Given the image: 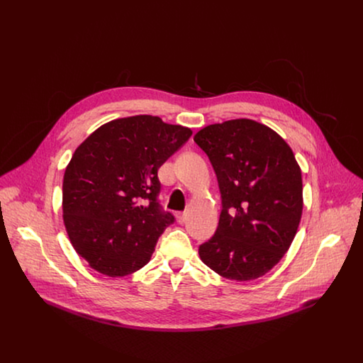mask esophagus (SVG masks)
<instances>
[{
    "label": "esophagus",
    "mask_w": 363,
    "mask_h": 363,
    "mask_svg": "<svg viewBox=\"0 0 363 363\" xmlns=\"http://www.w3.org/2000/svg\"><path fill=\"white\" fill-rule=\"evenodd\" d=\"M177 218H178V223L179 224H182V223H185L186 221V213L184 212V213H178L177 215Z\"/></svg>",
    "instance_id": "1"
}]
</instances>
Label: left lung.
Wrapping results in <instances>:
<instances>
[{
	"mask_svg": "<svg viewBox=\"0 0 363 363\" xmlns=\"http://www.w3.org/2000/svg\"><path fill=\"white\" fill-rule=\"evenodd\" d=\"M209 157L223 199L215 235L199 247L220 277H264L288 252L303 213L301 169L290 145L252 119L209 125L195 138Z\"/></svg>",
	"mask_w": 363,
	"mask_h": 363,
	"instance_id": "left-lung-1",
	"label": "left lung"
}]
</instances>
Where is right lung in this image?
<instances>
[{
  "label": "right lung",
  "instance_id": "1",
  "mask_svg": "<svg viewBox=\"0 0 363 363\" xmlns=\"http://www.w3.org/2000/svg\"><path fill=\"white\" fill-rule=\"evenodd\" d=\"M192 130L158 116L111 121L74 151L63 178V221L75 252L102 275H130L174 223L157 202L158 168Z\"/></svg>",
  "mask_w": 363,
  "mask_h": 363
}]
</instances>
